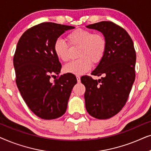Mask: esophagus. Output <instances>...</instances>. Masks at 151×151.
<instances>
[{
  "mask_svg": "<svg viewBox=\"0 0 151 151\" xmlns=\"http://www.w3.org/2000/svg\"><path fill=\"white\" fill-rule=\"evenodd\" d=\"M76 78H77V81L78 83H80V81H81V80H80V76H76Z\"/></svg>",
  "mask_w": 151,
  "mask_h": 151,
  "instance_id": "34e87169",
  "label": "esophagus"
}]
</instances>
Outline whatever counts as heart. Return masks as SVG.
<instances>
[{
	"label": "heart",
	"mask_w": 151,
	"mask_h": 151,
	"mask_svg": "<svg viewBox=\"0 0 151 151\" xmlns=\"http://www.w3.org/2000/svg\"><path fill=\"white\" fill-rule=\"evenodd\" d=\"M67 40L71 45L80 47L79 57L81 58L67 64L64 67L66 73L77 76L85 73L91 67L92 62L98 63L106 52V39L100 33H93L85 29H77L68 34ZM53 49L55 55L60 60H69V46L63 39L57 38Z\"/></svg>",
	"instance_id": "b5f03b06"
}]
</instances>
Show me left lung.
<instances>
[{
  "mask_svg": "<svg viewBox=\"0 0 151 151\" xmlns=\"http://www.w3.org/2000/svg\"><path fill=\"white\" fill-rule=\"evenodd\" d=\"M86 27L100 32L107 42L104 57L91 73L102 78H81L86 88V109L95 118L109 119L124 106L135 81V48L127 31L112 22L102 21Z\"/></svg>",
  "mask_w": 151,
  "mask_h": 151,
  "instance_id": "8db88e82",
  "label": "left lung"
}]
</instances>
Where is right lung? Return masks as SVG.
Wrapping results in <instances>:
<instances>
[{"instance_id":"add662e5","label":"right lung","mask_w":151,"mask_h":151,"mask_svg":"<svg viewBox=\"0 0 151 151\" xmlns=\"http://www.w3.org/2000/svg\"><path fill=\"white\" fill-rule=\"evenodd\" d=\"M75 27L43 22L29 29L18 40L14 56L16 82L30 110L44 119L65 114L72 88L77 83L73 74L61 75L62 65L53 44L63 33Z\"/></svg>"}]
</instances>
